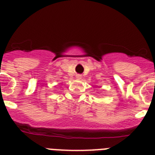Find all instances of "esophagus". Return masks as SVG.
<instances>
[{
    "label": "esophagus",
    "instance_id": "obj_1",
    "mask_svg": "<svg viewBox=\"0 0 155 155\" xmlns=\"http://www.w3.org/2000/svg\"><path fill=\"white\" fill-rule=\"evenodd\" d=\"M77 78H81V75H80V74L77 75Z\"/></svg>",
    "mask_w": 155,
    "mask_h": 155
}]
</instances>
